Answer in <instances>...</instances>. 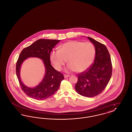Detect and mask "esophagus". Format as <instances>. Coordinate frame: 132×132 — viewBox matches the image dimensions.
<instances>
[{"mask_svg": "<svg viewBox=\"0 0 132 132\" xmlns=\"http://www.w3.org/2000/svg\"><path fill=\"white\" fill-rule=\"evenodd\" d=\"M70 76L69 75H64V78H68V77H69Z\"/></svg>", "mask_w": 132, "mask_h": 132, "instance_id": "1", "label": "esophagus"}]
</instances>
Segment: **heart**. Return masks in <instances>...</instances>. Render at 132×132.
I'll return each instance as SVG.
<instances>
[{"instance_id":"heart-1","label":"heart","mask_w":132,"mask_h":132,"mask_svg":"<svg viewBox=\"0 0 132 132\" xmlns=\"http://www.w3.org/2000/svg\"><path fill=\"white\" fill-rule=\"evenodd\" d=\"M95 55V47L91 43L72 40L60 45L59 50L52 51L50 58L57 71H60L68 60L67 71L82 73L90 67Z\"/></svg>"}]
</instances>
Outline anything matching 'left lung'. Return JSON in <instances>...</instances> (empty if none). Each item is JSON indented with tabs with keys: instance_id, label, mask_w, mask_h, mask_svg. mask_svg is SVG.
<instances>
[{
	"instance_id": "obj_1",
	"label": "left lung",
	"mask_w": 132,
	"mask_h": 132,
	"mask_svg": "<svg viewBox=\"0 0 132 132\" xmlns=\"http://www.w3.org/2000/svg\"><path fill=\"white\" fill-rule=\"evenodd\" d=\"M94 45L95 56L93 64L78 76L75 89L79 94L88 97L95 96L105 89L112 75L110 54L105 45L88 37Z\"/></svg>"
}]
</instances>
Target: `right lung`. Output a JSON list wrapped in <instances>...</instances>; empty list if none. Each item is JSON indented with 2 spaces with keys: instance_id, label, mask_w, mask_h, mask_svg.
I'll return each mask as SVG.
<instances>
[{
  "instance_id": "add662e5",
  "label": "right lung",
  "mask_w": 132,
  "mask_h": 132,
  "mask_svg": "<svg viewBox=\"0 0 132 132\" xmlns=\"http://www.w3.org/2000/svg\"><path fill=\"white\" fill-rule=\"evenodd\" d=\"M60 40L40 39L24 48L20 54L16 63V72L23 91L29 97L38 101L45 100L54 94L64 79L63 74L54 69L50 64V52ZM37 57L43 60L46 73L43 80L35 88H29L21 81L20 68L28 57Z\"/></svg>"
}]
</instances>
